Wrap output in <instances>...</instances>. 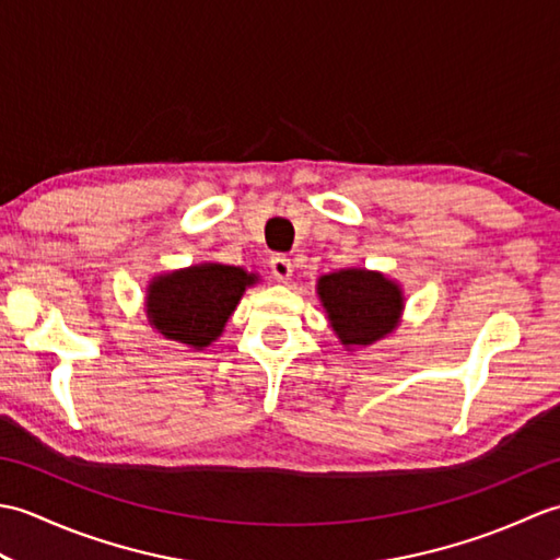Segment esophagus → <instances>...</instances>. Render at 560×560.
<instances>
[{"instance_id": "obj_1", "label": "esophagus", "mask_w": 560, "mask_h": 560, "mask_svg": "<svg viewBox=\"0 0 560 560\" xmlns=\"http://www.w3.org/2000/svg\"><path fill=\"white\" fill-rule=\"evenodd\" d=\"M269 267H271V273H273V279H277V281H289L293 277V265H291L289 257H283V255L271 257Z\"/></svg>"}]
</instances>
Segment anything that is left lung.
I'll return each mask as SVG.
<instances>
[{"mask_svg":"<svg viewBox=\"0 0 560 560\" xmlns=\"http://www.w3.org/2000/svg\"><path fill=\"white\" fill-rule=\"evenodd\" d=\"M315 291L331 331L347 351L373 347L401 323L404 291L383 271L365 267L329 271L317 279Z\"/></svg>","mask_w":560,"mask_h":560,"instance_id":"obj_1","label":"left lung"}]
</instances>
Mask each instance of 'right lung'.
Returning a JSON list of instances; mask_svg holds the SVG:
<instances>
[{
  "mask_svg": "<svg viewBox=\"0 0 560 560\" xmlns=\"http://www.w3.org/2000/svg\"><path fill=\"white\" fill-rule=\"evenodd\" d=\"M259 281V273L221 261L156 273L144 295L147 319L161 337L205 351L223 335L243 293Z\"/></svg>",
  "mask_w": 560,
  "mask_h": 560,
  "instance_id": "add662e5",
  "label": "right lung"
}]
</instances>
